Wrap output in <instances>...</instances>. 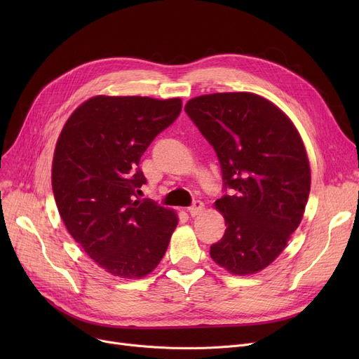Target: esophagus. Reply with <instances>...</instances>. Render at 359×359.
<instances>
[{
  "instance_id": "obj_1",
  "label": "esophagus",
  "mask_w": 359,
  "mask_h": 359,
  "mask_svg": "<svg viewBox=\"0 0 359 359\" xmlns=\"http://www.w3.org/2000/svg\"><path fill=\"white\" fill-rule=\"evenodd\" d=\"M202 211H203V202L199 199L194 201V203L189 206V208H187V212H189L192 217L199 215Z\"/></svg>"
}]
</instances>
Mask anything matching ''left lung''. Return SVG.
Wrapping results in <instances>:
<instances>
[{
  "label": "left lung",
  "instance_id": "1",
  "mask_svg": "<svg viewBox=\"0 0 359 359\" xmlns=\"http://www.w3.org/2000/svg\"><path fill=\"white\" fill-rule=\"evenodd\" d=\"M184 111L215 149L230 191L215 201L227 230L210 255L234 275L256 273L303 218L311 182L304 144L285 113L253 93L206 94Z\"/></svg>",
  "mask_w": 359,
  "mask_h": 359
}]
</instances>
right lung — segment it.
<instances>
[{
  "label": "right lung",
  "mask_w": 359,
  "mask_h": 359,
  "mask_svg": "<svg viewBox=\"0 0 359 359\" xmlns=\"http://www.w3.org/2000/svg\"><path fill=\"white\" fill-rule=\"evenodd\" d=\"M182 111L180 99L96 96L69 116L56 142L52 189L68 233L106 272L144 278L163 259L177 217L140 199V160Z\"/></svg>",
  "instance_id": "1"
}]
</instances>
